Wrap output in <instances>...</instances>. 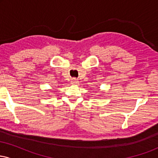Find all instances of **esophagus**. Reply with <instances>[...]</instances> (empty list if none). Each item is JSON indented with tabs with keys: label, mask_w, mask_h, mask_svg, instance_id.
Segmentation results:
<instances>
[{
	"label": "esophagus",
	"mask_w": 158,
	"mask_h": 158,
	"mask_svg": "<svg viewBox=\"0 0 158 158\" xmlns=\"http://www.w3.org/2000/svg\"><path fill=\"white\" fill-rule=\"evenodd\" d=\"M70 82H71L72 85H77L79 81H78V80L76 78H73V79H71V81H70Z\"/></svg>",
	"instance_id": "1"
}]
</instances>
